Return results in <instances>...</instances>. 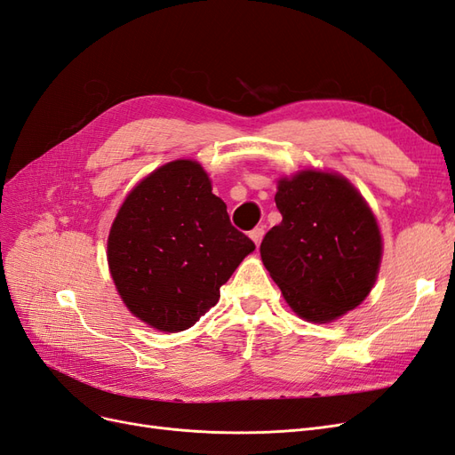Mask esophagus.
Wrapping results in <instances>:
<instances>
[{
  "label": "esophagus",
  "instance_id": "34e87169",
  "mask_svg": "<svg viewBox=\"0 0 455 455\" xmlns=\"http://www.w3.org/2000/svg\"><path fill=\"white\" fill-rule=\"evenodd\" d=\"M264 228H254L252 231H251V239L256 243V246H259V243H261V239H264Z\"/></svg>",
  "mask_w": 455,
  "mask_h": 455
}]
</instances>
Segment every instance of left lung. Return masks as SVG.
I'll use <instances>...</instances> for the list:
<instances>
[{"label":"left lung","instance_id":"1","mask_svg":"<svg viewBox=\"0 0 455 455\" xmlns=\"http://www.w3.org/2000/svg\"><path fill=\"white\" fill-rule=\"evenodd\" d=\"M283 222L259 244L261 261L301 319L330 323L370 294L381 264L374 214L346 178L301 171L281 178Z\"/></svg>","mask_w":455,"mask_h":455}]
</instances>
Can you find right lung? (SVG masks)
Listing matches in <instances>:
<instances>
[{"instance_id": "obj_1", "label": "right lung", "mask_w": 455, "mask_h": 455, "mask_svg": "<svg viewBox=\"0 0 455 455\" xmlns=\"http://www.w3.org/2000/svg\"><path fill=\"white\" fill-rule=\"evenodd\" d=\"M256 249L229 222L197 161L178 159L127 196L108 237V264L123 304L161 332L194 326L220 286Z\"/></svg>"}]
</instances>
